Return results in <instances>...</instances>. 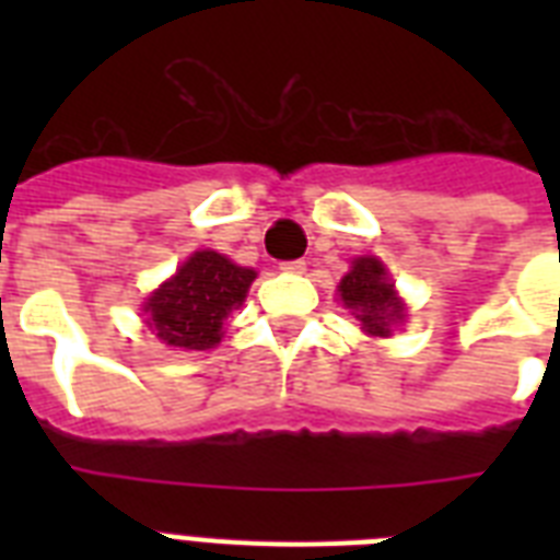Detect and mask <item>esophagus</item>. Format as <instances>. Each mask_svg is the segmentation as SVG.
Segmentation results:
<instances>
[{"mask_svg":"<svg viewBox=\"0 0 560 560\" xmlns=\"http://www.w3.org/2000/svg\"><path fill=\"white\" fill-rule=\"evenodd\" d=\"M281 270L290 272V276H302V272L307 270V264L302 261V258H296V261H284V264H281Z\"/></svg>","mask_w":560,"mask_h":560,"instance_id":"1","label":"esophagus"}]
</instances>
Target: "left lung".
Here are the masks:
<instances>
[{"label": "left lung", "instance_id": "1", "mask_svg": "<svg viewBox=\"0 0 560 560\" xmlns=\"http://www.w3.org/2000/svg\"><path fill=\"white\" fill-rule=\"evenodd\" d=\"M342 302L358 311V319L369 334H389V325L395 319H404V305L392 290V281L386 276L377 258H358L351 272H346L340 281Z\"/></svg>", "mask_w": 560, "mask_h": 560}]
</instances>
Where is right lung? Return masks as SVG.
I'll use <instances>...</instances> for the list:
<instances>
[{"label": "right lung", "mask_w": 560, "mask_h": 560, "mask_svg": "<svg viewBox=\"0 0 560 560\" xmlns=\"http://www.w3.org/2000/svg\"><path fill=\"white\" fill-rule=\"evenodd\" d=\"M253 279L255 270L237 267L226 255L194 253L177 276L144 302L148 325L174 349H211L220 342L223 319L244 302Z\"/></svg>", "instance_id": "1"}]
</instances>
